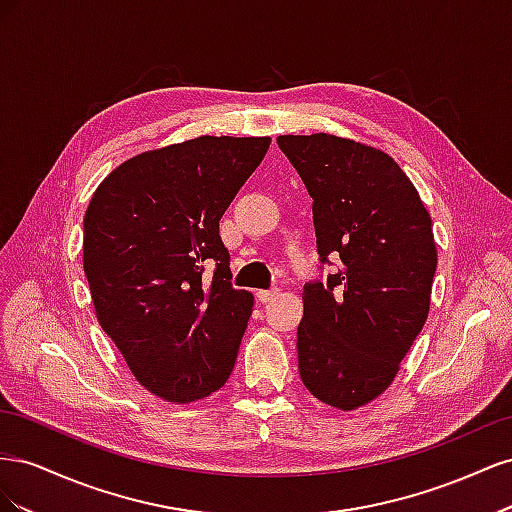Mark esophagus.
<instances>
[{"label":"esophagus","mask_w":512,"mask_h":512,"mask_svg":"<svg viewBox=\"0 0 512 512\" xmlns=\"http://www.w3.org/2000/svg\"><path fill=\"white\" fill-rule=\"evenodd\" d=\"M277 294H280L277 290H258V292H256V299H258L260 303H271L273 299H277Z\"/></svg>","instance_id":"34e87169"}]
</instances>
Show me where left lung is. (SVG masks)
Returning <instances> with one entry per match:
<instances>
[{
  "label": "left lung",
  "instance_id": "8db88e82",
  "mask_svg": "<svg viewBox=\"0 0 512 512\" xmlns=\"http://www.w3.org/2000/svg\"><path fill=\"white\" fill-rule=\"evenodd\" d=\"M314 198L322 262L342 267L303 288L297 329L305 389L356 410L382 395L429 314L438 265L429 211L399 164L333 134L277 136Z\"/></svg>",
  "mask_w": 512,
  "mask_h": 512
}]
</instances>
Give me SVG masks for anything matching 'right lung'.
<instances>
[{"instance_id": "1", "label": "right lung", "mask_w": 512, "mask_h": 512, "mask_svg": "<svg viewBox=\"0 0 512 512\" xmlns=\"http://www.w3.org/2000/svg\"><path fill=\"white\" fill-rule=\"evenodd\" d=\"M269 145V136H198L145 151L91 196L83 269L100 327L166 401L205 399L235 367L254 297L230 284L220 220Z\"/></svg>"}]
</instances>
